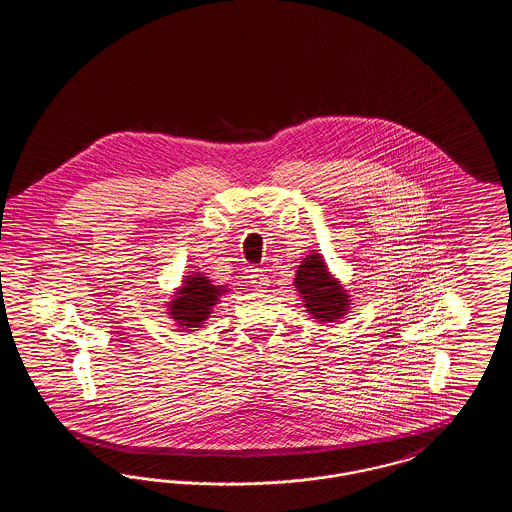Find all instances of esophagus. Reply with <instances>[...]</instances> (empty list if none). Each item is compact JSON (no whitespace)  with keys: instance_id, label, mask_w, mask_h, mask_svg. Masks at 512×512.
I'll return each mask as SVG.
<instances>
[{"instance_id":"esophagus-1","label":"esophagus","mask_w":512,"mask_h":512,"mask_svg":"<svg viewBox=\"0 0 512 512\" xmlns=\"http://www.w3.org/2000/svg\"><path fill=\"white\" fill-rule=\"evenodd\" d=\"M251 284H253V288H257V290H265L268 286V274H265L263 270H257V268H253L251 270Z\"/></svg>"}]
</instances>
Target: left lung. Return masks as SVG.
I'll list each match as a JSON object with an SVG mask.
<instances>
[{
	"instance_id": "obj_1",
	"label": "left lung",
	"mask_w": 512,
	"mask_h": 512,
	"mask_svg": "<svg viewBox=\"0 0 512 512\" xmlns=\"http://www.w3.org/2000/svg\"><path fill=\"white\" fill-rule=\"evenodd\" d=\"M293 286L303 299V307L317 322H336L345 317L351 295L328 270L320 253H309L295 270Z\"/></svg>"
}]
</instances>
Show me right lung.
<instances>
[{"label":"right lung","instance_id":"1","mask_svg":"<svg viewBox=\"0 0 512 512\" xmlns=\"http://www.w3.org/2000/svg\"><path fill=\"white\" fill-rule=\"evenodd\" d=\"M228 292L226 286H215L203 272H192L184 276L182 286L174 292L167 303V315L178 328L192 330L201 328L213 313V307L220 301V295Z\"/></svg>","mask_w":512,"mask_h":512}]
</instances>
